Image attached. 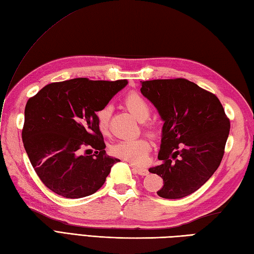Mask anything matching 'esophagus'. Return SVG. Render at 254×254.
Returning <instances> with one entry per match:
<instances>
[{"label": "esophagus", "instance_id": "obj_1", "mask_svg": "<svg viewBox=\"0 0 254 254\" xmlns=\"http://www.w3.org/2000/svg\"><path fill=\"white\" fill-rule=\"evenodd\" d=\"M131 167L133 168V170L137 172L138 175H140V176H146L147 174H148V171L145 169V168H140V167H137V166H132L131 165Z\"/></svg>", "mask_w": 254, "mask_h": 254}]
</instances>
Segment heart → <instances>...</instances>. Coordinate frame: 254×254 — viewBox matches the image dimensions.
Wrapping results in <instances>:
<instances>
[{
    "label": "heart",
    "mask_w": 254,
    "mask_h": 254,
    "mask_svg": "<svg viewBox=\"0 0 254 254\" xmlns=\"http://www.w3.org/2000/svg\"><path fill=\"white\" fill-rule=\"evenodd\" d=\"M125 106L139 121H145L151 112L147 101L137 92H130L125 98ZM112 109L107 106L99 110L96 114L97 126L102 133L108 131L109 122ZM151 143L146 138L138 137L131 139H122L111 145V153L127 162L140 165L146 162Z\"/></svg>",
    "instance_id": "1"
}]
</instances>
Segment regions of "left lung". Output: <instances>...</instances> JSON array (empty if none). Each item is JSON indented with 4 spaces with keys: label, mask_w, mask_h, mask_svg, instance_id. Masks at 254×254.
<instances>
[{
    "label": "left lung",
    "mask_w": 254,
    "mask_h": 254,
    "mask_svg": "<svg viewBox=\"0 0 254 254\" xmlns=\"http://www.w3.org/2000/svg\"><path fill=\"white\" fill-rule=\"evenodd\" d=\"M141 94L163 120L158 159L148 171L162 177L157 195L183 198L205 184L218 169L231 124L215 95L184 78L142 82Z\"/></svg>",
    "instance_id": "obj_1"
}]
</instances>
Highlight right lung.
Here are the masks:
<instances>
[{
	"label": "right lung",
	"mask_w": 254,
	"mask_h": 254,
	"mask_svg": "<svg viewBox=\"0 0 254 254\" xmlns=\"http://www.w3.org/2000/svg\"><path fill=\"white\" fill-rule=\"evenodd\" d=\"M127 84L126 79L73 78L48 84L29 99L24 150L36 175L54 193L73 199L94 194L121 162L107 155L96 114ZM88 145L96 150L94 156L81 154Z\"/></svg>",
	"instance_id": "1"
}]
</instances>
